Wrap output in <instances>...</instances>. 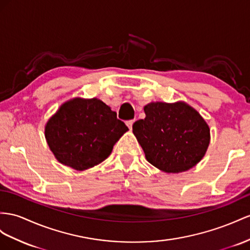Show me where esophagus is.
<instances>
[{
	"instance_id": "34e87169",
	"label": "esophagus",
	"mask_w": 250,
	"mask_h": 250,
	"mask_svg": "<svg viewBox=\"0 0 250 250\" xmlns=\"http://www.w3.org/2000/svg\"><path fill=\"white\" fill-rule=\"evenodd\" d=\"M133 124H134V120H129V121H126V125L129 126V129H130V130H132Z\"/></svg>"
}]
</instances>
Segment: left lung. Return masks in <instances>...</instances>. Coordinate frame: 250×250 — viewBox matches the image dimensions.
Wrapping results in <instances>:
<instances>
[{"label": "left lung", "instance_id": "1", "mask_svg": "<svg viewBox=\"0 0 250 250\" xmlns=\"http://www.w3.org/2000/svg\"><path fill=\"white\" fill-rule=\"evenodd\" d=\"M133 133L154 167L167 173L187 171L201 161L210 142L206 121L185 102H152Z\"/></svg>", "mask_w": 250, "mask_h": 250}]
</instances>
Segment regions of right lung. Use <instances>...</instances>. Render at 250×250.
I'll return each mask as SVG.
<instances>
[{"mask_svg": "<svg viewBox=\"0 0 250 250\" xmlns=\"http://www.w3.org/2000/svg\"><path fill=\"white\" fill-rule=\"evenodd\" d=\"M129 130L99 99L76 98L62 104L45 126V137L58 161L75 170L104 162Z\"/></svg>", "mask_w": 250, "mask_h": 250, "instance_id": "add662e5", "label": "right lung"}]
</instances>
